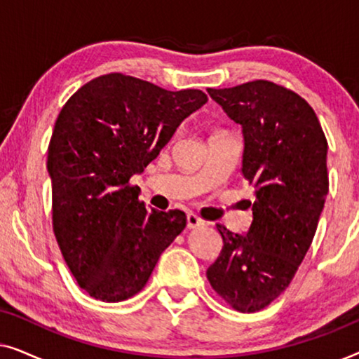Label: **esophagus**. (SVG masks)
Instances as JSON below:
<instances>
[{"instance_id":"1","label":"esophagus","mask_w":359,"mask_h":359,"mask_svg":"<svg viewBox=\"0 0 359 359\" xmlns=\"http://www.w3.org/2000/svg\"><path fill=\"white\" fill-rule=\"evenodd\" d=\"M186 225H188V229H199L204 225V220L199 219L196 214L189 212L188 215H186Z\"/></svg>"}]
</instances>
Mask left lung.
I'll use <instances>...</instances> for the list:
<instances>
[{"mask_svg": "<svg viewBox=\"0 0 359 359\" xmlns=\"http://www.w3.org/2000/svg\"><path fill=\"white\" fill-rule=\"evenodd\" d=\"M208 93L242 126V175L255 203L245 235L217 224L224 247L205 274L235 311L257 312L289 286L311 247L328 193V144L309 102L276 83Z\"/></svg>", "mask_w": 359, "mask_h": 359, "instance_id": "1", "label": "left lung"}]
</instances>
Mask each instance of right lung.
<instances>
[{"instance_id": "right-lung-1", "label": "right lung", "mask_w": 359, "mask_h": 359, "mask_svg": "<svg viewBox=\"0 0 359 359\" xmlns=\"http://www.w3.org/2000/svg\"><path fill=\"white\" fill-rule=\"evenodd\" d=\"M205 102L199 90L168 91L109 73L83 85L62 107L47 155L53 232L91 297L119 302L139 292L184 230L183 210H147L129 181Z\"/></svg>"}]
</instances>
